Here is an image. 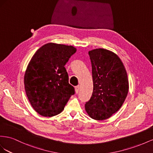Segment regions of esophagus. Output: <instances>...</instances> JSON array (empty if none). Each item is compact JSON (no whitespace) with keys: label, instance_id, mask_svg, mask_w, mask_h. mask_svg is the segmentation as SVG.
Wrapping results in <instances>:
<instances>
[{"label":"esophagus","instance_id":"34e87169","mask_svg":"<svg viewBox=\"0 0 153 153\" xmlns=\"http://www.w3.org/2000/svg\"><path fill=\"white\" fill-rule=\"evenodd\" d=\"M80 88H81L80 85H77V86L75 87V91H76V94H78V92H79V90H80Z\"/></svg>","mask_w":153,"mask_h":153}]
</instances>
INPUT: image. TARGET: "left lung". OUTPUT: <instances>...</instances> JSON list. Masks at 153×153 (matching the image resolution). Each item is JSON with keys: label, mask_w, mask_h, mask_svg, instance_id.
I'll return each mask as SVG.
<instances>
[{"label": "left lung", "mask_w": 153, "mask_h": 153, "mask_svg": "<svg viewBox=\"0 0 153 153\" xmlns=\"http://www.w3.org/2000/svg\"><path fill=\"white\" fill-rule=\"evenodd\" d=\"M92 68L94 89L85 110L91 119L110 118L123 105L129 90L127 72L114 52L104 49L88 52Z\"/></svg>", "instance_id": "1"}]
</instances>
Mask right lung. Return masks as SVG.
<instances>
[{
	"label": "right lung",
	"instance_id": "right-lung-1",
	"mask_svg": "<svg viewBox=\"0 0 153 153\" xmlns=\"http://www.w3.org/2000/svg\"><path fill=\"white\" fill-rule=\"evenodd\" d=\"M76 52L72 46L49 43L29 62L24 75L25 90L32 107L40 115L59 114L75 94L65 65Z\"/></svg>",
	"mask_w": 153,
	"mask_h": 153
}]
</instances>
